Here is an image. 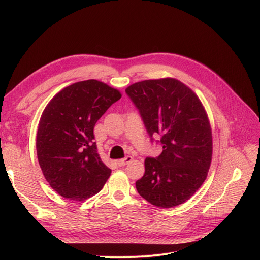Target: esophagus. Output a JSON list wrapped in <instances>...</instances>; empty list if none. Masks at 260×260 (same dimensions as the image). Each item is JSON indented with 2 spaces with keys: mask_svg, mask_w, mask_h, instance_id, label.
Here are the masks:
<instances>
[{
  "mask_svg": "<svg viewBox=\"0 0 260 260\" xmlns=\"http://www.w3.org/2000/svg\"><path fill=\"white\" fill-rule=\"evenodd\" d=\"M132 160H133V157H132V156H127V157H125V158L118 160V161H117V165H118L119 167H124V166L127 165V163H129Z\"/></svg>",
  "mask_w": 260,
  "mask_h": 260,
  "instance_id": "1",
  "label": "esophagus"
}]
</instances>
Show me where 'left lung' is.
I'll use <instances>...</instances> for the list:
<instances>
[{"instance_id": "obj_1", "label": "left lung", "mask_w": 260, "mask_h": 260, "mask_svg": "<svg viewBox=\"0 0 260 260\" xmlns=\"http://www.w3.org/2000/svg\"><path fill=\"white\" fill-rule=\"evenodd\" d=\"M151 137L162 146L147 157L136 181L138 193L159 208L179 206L206 180L212 160V131L197 95L180 81L166 78L137 82L125 89Z\"/></svg>"}]
</instances>
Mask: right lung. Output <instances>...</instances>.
Here are the masks:
<instances>
[{
  "mask_svg": "<svg viewBox=\"0 0 260 260\" xmlns=\"http://www.w3.org/2000/svg\"><path fill=\"white\" fill-rule=\"evenodd\" d=\"M121 93L97 80L58 92L41 116L37 155L45 179L64 198L85 200L99 193L112 170L102 162L93 127Z\"/></svg>",
  "mask_w": 260,
  "mask_h": 260,
  "instance_id": "add662e5",
  "label": "right lung"
}]
</instances>
